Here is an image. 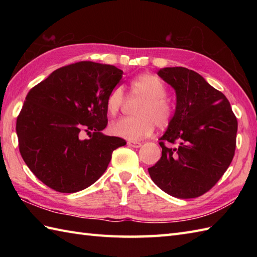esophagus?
Here are the masks:
<instances>
[{"instance_id": "obj_1", "label": "esophagus", "mask_w": 257, "mask_h": 257, "mask_svg": "<svg viewBox=\"0 0 257 257\" xmlns=\"http://www.w3.org/2000/svg\"><path fill=\"white\" fill-rule=\"evenodd\" d=\"M127 145L129 147H133V148H140L141 143H138V141H134V140H129Z\"/></svg>"}]
</instances>
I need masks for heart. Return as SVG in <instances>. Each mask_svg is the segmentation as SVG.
<instances>
[{
  "label": "heart",
  "mask_w": 257,
  "mask_h": 257,
  "mask_svg": "<svg viewBox=\"0 0 257 257\" xmlns=\"http://www.w3.org/2000/svg\"><path fill=\"white\" fill-rule=\"evenodd\" d=\"M132 95L143 98L135 113L137 116L120 118L110 124V132L114 136L130 140L145 138L152 134L155 124L163 128L172 117L171 103L165 97L166 86L163 81L152 74H143L130 84ZM124 101L121 86L114 87L106 98V109L110 116H114Z\"/></svg>",
  "instance_id": "obj_1"
}]
</instances>
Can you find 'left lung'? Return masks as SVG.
<instances>
[{
	"label": "left lung",
	"mask_w": 257,
	"mask_h": 257,
	"mask_svg": "<svg viewBox=\"0 0 257 257\" xmlns=\"http://www.w3.org/2000/svg\"><path fill=\"white\" fill-rule=\"evenodd\" d=\"M158 75L176 91L177 102L167 132L159 139L162 156L148 171L166 193L179 199L198 198L231 165L237 120L226 97L194 70L166 67Z\"/></svg>",
	"instance_id": "8db88e82"
}]
</instances>
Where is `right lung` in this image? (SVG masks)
Wrapping results in <instances>:
<instances>
[{
  "label": "right lung",
  "instance_id": "add662e5",
  "mask_svg": "<svg viewBox=\"0 0 257 257\" xmlns=\"http://www.w3.org/2000/svg\"><path fill=\"white\" fill-rule=\"evenodd\" d=\"M122 74L112 65L79 62L54 70L29 91L16 120L20 152L47 187L62 193L88 188L106 171L112 151L127 144L102 134L106 98Z\"/></svg>",
  "mask_w": 257,
  "mask_h": 257
}]
</instances>
